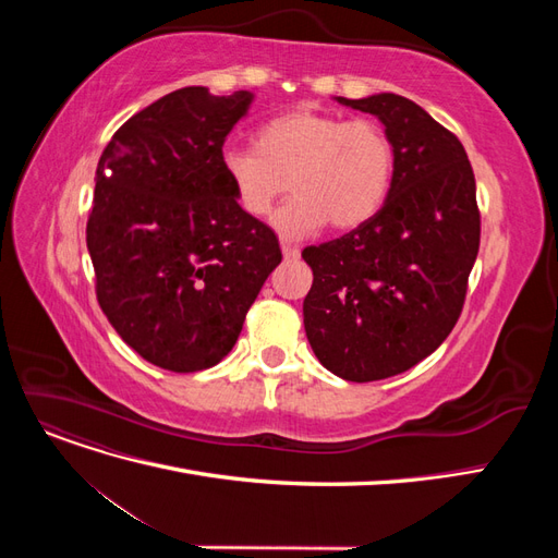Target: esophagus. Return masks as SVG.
<instances>
[{
  "label": "esophagus",
  "instance_id": "esophagus-1",
  "mask_svg": "<svg viewBox=\"0 0 558 558\" xmlns=\"http://www.w3.org/2000/svg\"><path fill=\"white\" fill-rule=\"evenodd\" d=\"M281 253H283L286 260H293V258L300 256V248L293 246V244H289V242H281Z\"/></svg>",
  "mask_w": 558,
  "mask_h": 558
}]
</instances>
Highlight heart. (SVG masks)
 <instances>
[{"mask_svg":"<svg viewBox=\"0 0 558 558\" xmlns=\"http://www.w3.org/2000/svg\"><path fill=\"white\" fill-rule=\"evenodd\" d=\"M221 167L240 209L258 221L291 189L272 223L300 240L328 221L335 230L367 223L391 191L396 150L375 121L293 109L260 123L253 148L223 150Z\"/></svg>","mask_w":558,"mask_h":558,"instance_id":"obj_1","label":"heart"}]
</instances>
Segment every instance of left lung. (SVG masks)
<instances>
[{
    "label": "left lung",
    "mask_w": 558,
    "mask_h": 558,
    "mask_svg": "<svg viewBox=\"0 0 558 558\" xmlns=\"http://www.w3.org/2000/svg\"><path fill=\"white\" fill-rule=\"evenodd\" d=\"M335 99L379 118L396 172L367 223L302 251L314 272L302 316L320 365L377 381L430 356L459 320L480 251L477 189L463 144L412 99Z\"/></svg>",
    "instance_id": "1"
}]
</instances>
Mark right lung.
Segmentation results:
<instances>
[{
    "instance_id": "add662e5",
    "label": "right lung",
    "mask_w": 558,
    "mask_h": 558,
    "mask_svg": "<svg viewBox=\"0 0 558 558\" xmlns=\"http://www.w3.org/2000/svg\"><path fill=\"white\" fill-rule=\"evenodd\" d=\"M251 102V90H174L118 128L97 162L86 228L97 302L128 347L172 373L228 356L281 263L277 234L240 209L221 167Z\"/></svg>"
}]
</instances>
